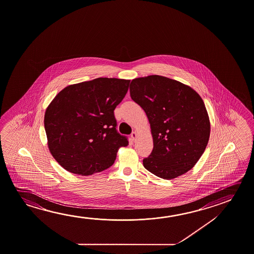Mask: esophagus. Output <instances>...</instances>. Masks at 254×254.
Returning <instances> with one entry per match:
<instances>
[{
  "label": "esophagus",
  "mask_w": 254,
  "mask_h": 254,
  "mask_svg": "<svg viewBox=\"0 0 254 254\" xmlns=\"http://www.w3.org/2000/svg\"><path fill=\"white\" fill-rule=\"evenodd\" d=\"M136 137H137V133H136V132H133V133H131V139H132V141H135Z\"/></svg>",
  "instance_id": "34e87169"
}]
</instances>
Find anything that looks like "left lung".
<instances>
[{"label": "left lung", "mask_w": 254, "mask_h": 254, "mask_svg": "<svg viewBox=\"0 0 254 254\" xmlns=\"http://www.w3.org/2000/svg\"><path fill=\"white\" fill-rule=\"evenodd\" d=\"M130 96L150 124L153 150L143 167L162 179L187 173L207 146L210 121L201 96L187 85L150 75L131 81Z\"/></svg>", "instance_id": "left-lung-1"}]
</instances>
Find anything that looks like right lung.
Returning a JSON list of instances; mask_svg holds the SVG:
<instances>
[{
  "label": "right lung",
  "instance_id": "1",
  "mask_svg": "<svg viewBox=\"0 0 254 254\" xmlns=\"http://www.w3.org/2000/svg\"><path fill=\"white\" fill-rule=\"evenodd\" d=\"M129 79H97L64 87L48 106L44 127L50 153L72 174L90 175L112 167L127 138L117 131L114 110Z\"/></svg>",
  "mask_w": 254,
  "mask_h": 254
}]
</instances>
